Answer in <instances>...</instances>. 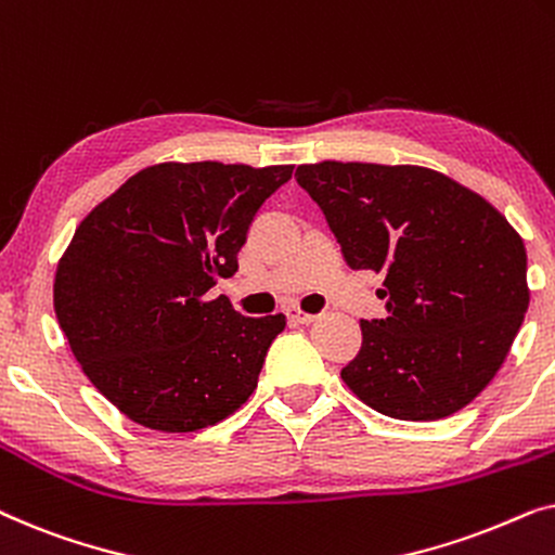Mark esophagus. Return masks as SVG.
<instances>
[{"mask_svg":"<svg viewBox=\"0 0 555 555\" xmlns=\"http://www.w3.org/2000/svg\"><path fill=\"white\" fill-rule=\"evenodd\" d=\"M287 318H291L293 323H313L318 315L306 313V310H300V308H291V310H287Z\"/></svg>","mask_w":555,"mask_h":555,"instance_id":"1","label":"esophagus"}]
</instances>
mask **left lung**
I'll list each match as a JSON object with an SVG mask.
<instances>
[{"label":"left lung","mask_w":555,"mask_h":555,"mask_svg":"<svg viewBox=\"0 0 555 555\" xmlns=\"http://www.w3.org/2000/svg\"><path fill=\"white\" fill-rule=\"evenodd\" d=\"M353 270L384 272L386 318L361 321L348 389L393 420L467 406L503 366L528 293L520 234L480 194L424 166L302 164L295 171Z\"/></svg>","instance_id":"left-lung-1"}]
</instances>
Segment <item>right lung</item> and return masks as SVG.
Returning <instances> with one entry per match:
<instances>
[{
  "instance_id": "right-lung-1",
  "label": "right lung",
  "mask_w": 555,
  "mask_h": 555,
  "mask_svg": "<svg viewBox=\"0 0 555 555\" xmlns=\"http://www.w3.org/2000/svg\"><path fill=\"white\" fill-rule=\"evenodd\" d=\"M291 177L293 166L156 164L75 230L55 313L86 376L128 420L196 431L257 389L285 315L247 318L209 291L237 272L257 209Z\"/></svg>"
}]
</instances>
